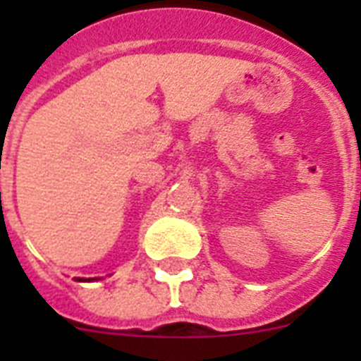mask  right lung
Masks as SVG:
<instances>
[{
    "label": "right lung",
    "instance_id": "obj_1",
    "mask_svg": "<svg viewBox=\"0 0 361 361\" xmlns=\"http://www.w3.org/2000/svg\"><path fill=\"white\" fill-rule=\"evenodd\" d=\"M75 282H95V280H101V279H73Z\"/></svg>",
    "mask_w": 361,
    "mask_h": 361
}]
</instances>
